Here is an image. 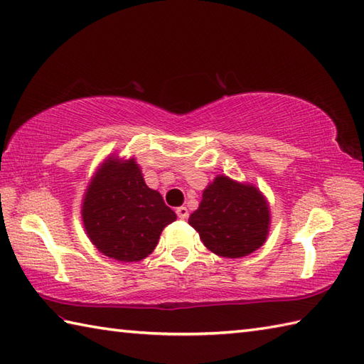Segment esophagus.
I'll return each instance as SVG.
<instances>
[{"label":"esophagus","instance_id":"1","mask_svg":"<svg viewBox=\"0 0 364 364\" xmlns=\"http://www.w3.org/2000/svg\"><path fill=\"white\" fill-rule=\"evenodd\" d=\"M176 215L180 219H188L189 216V210L186 208V206H178L176 208Z\"/></svg>","mask_w":364,"mask_h":364}]
</instances>
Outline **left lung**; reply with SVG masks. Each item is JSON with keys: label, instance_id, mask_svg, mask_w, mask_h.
Listing matches in <instances>:
<instances>
[{"label": "left lung", "instance_id": "1", "mask_svg": "<svg viewBox=\"0 0 364 364\" xmlns=\"http://www.w3.org/2000/svg\"><path fill=\"white\" fill-rule=\"evenodd\" d=\"M189 224L211 252L240 259L265 245L272 213L267 197L254 184L218 175L203 189L202 202L189 216Z\"/></svg>", "mask_w": 364, "mask_h": 364}]
</instances>
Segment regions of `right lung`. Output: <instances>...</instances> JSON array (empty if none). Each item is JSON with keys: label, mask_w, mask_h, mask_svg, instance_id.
Returning <instances> with one entry per match:
<instances>
[{"label": "right lung", "mask_w": 364, "mask_h": 364, "mask_svg": "<svg viewBox=\"0 0 364 364\" xmlns=\"http://www.w3.org/2000/svg\"><path fill=\"white\" fill-rule=\"evenodd\" d=\"M176 219L158 191L146 186L135 158L109 156L91 176L82 200L85 232L101 254L139 262Z\"/></svg>", "instance_id": "1"}]
</instances>
